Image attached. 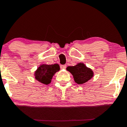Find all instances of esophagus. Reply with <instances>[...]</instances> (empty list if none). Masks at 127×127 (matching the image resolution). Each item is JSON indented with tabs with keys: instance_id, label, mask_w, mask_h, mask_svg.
<instances>
[{
	"instance_id": "esophagus-1",
	"label": "esophagus",
	"mask_w": 127,
	"mask_h": 127,
	"mask_svg": "<svg viewBox=\"0 0 127 127\" xmlns=\"http://www.w3.org/2000/svg\"><path fill=\"white\" fill-rule=\"evenodd\" d=\"M66 65H61V66H60V68L61 69H66Z\"/></svg>"
}]
</instances>
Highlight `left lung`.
<instances>
[{
	"mask_svg": "<svg viewBox=\"0 0 127 127\" xmlns=\"http://www.w3.org/2000/svg\"><path fill=\"white\" fill-rule=\"evenodd\" d=\"M66 69L73 76L74 81L78 84H82L91 79L94 76L92 69L79 63L74 66H68Z\"/></svg>",
	"mask_w": 127,
	"mask_h": 127,
	"instance_id": "left-lung-1",
	"label": "left lung"
}]
</instances>
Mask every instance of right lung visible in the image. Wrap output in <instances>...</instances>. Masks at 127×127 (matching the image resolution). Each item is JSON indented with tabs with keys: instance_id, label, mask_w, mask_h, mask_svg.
<instances>
[{
	"instance_id": "add662e5",
	"label": "right lung",
	"mask_w": 127,
	"mask_h": 127,
	"mask_svg": "<svg viewBox=\"0 0 127 127\" xmlns=\"http://www.w3.org/2000/svg\"><path fill=\"white\" fill-rule=\"evenodd\" d=\"M60 69V66L58 64L40 65L35 72V79L39 82L47 85L51 82L53 76Z\"/></svg>"
}]
</instances>
